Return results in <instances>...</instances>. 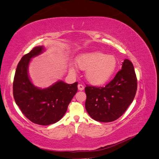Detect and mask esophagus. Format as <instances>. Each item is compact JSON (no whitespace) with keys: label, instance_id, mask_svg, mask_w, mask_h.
Returning <instances> with one entry per match:
<instances>
[{"label":"esophagus","instance_id":"obj_1","mask_svg":"<svg viewBox=\"0 0 159 159\" xmlns=\"http://www.w3.org/2000/svg\"><path fill=\"white\" fill-rule=\"evenodd\" d=\"M78 89L80 91H82V90L84 89V86L83 85H81V84H78Z\"/></svg>","mask_w":159,"mask_h":159}]
</instances>
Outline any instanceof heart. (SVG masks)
I'll list each match as a JSON object with an SVG mask.
<instances>
[{
  "mask_svg": "<svg viewBox=\"0 0 159 159\" xmlns=\"http://www.w3.org/2000/svg\"><path fill=\"white\" fill-rule=\"evenodd\" d=\"M117 59L113 55L93 52L81 54L76 59V65L81 70H85V76L89 83L93 85H102L111 78L117 68ZM70 70L77 71L75 66Z\"/></svg>",
  "mask_w": 159,
  "mask_h": 159,
  "instance_id": "obj_1",
  "label": "heart"
}]
</instances>
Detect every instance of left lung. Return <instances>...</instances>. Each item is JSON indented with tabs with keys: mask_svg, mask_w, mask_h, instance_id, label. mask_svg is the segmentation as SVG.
<instances>
[{
	"mask_svg": "<svg viewBox=\"0 0 159 159\" xmlns=\"http://www.w3.org/2000/svg\"><path fill=\"white\" fill-rule=\"evenodd\" d=\"M85 109L95 121L107 123L119 118L133 102L137 80L132 62L125 59L121 70L105 87L86 85Z\"/></svg>",
	"mask_w": 159,
	"mask_h": 159,
	"instance_id": "left-lung-1",
	"label": "left lung"
}]
</instances>
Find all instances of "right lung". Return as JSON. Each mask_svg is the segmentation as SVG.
I'll return each instance as SVG.
<instances>
[{"mask_svg":"<svg viewBox=\"0 0 159 159\" xmlns=\"http://www.w3.org/2000/svg\"><path fill=\"white\" fill-rule=\"evenodd\" d=\"M44 50L36 46L24 56L17 66L13 81V95L25 117L34 123L49 125L63 117L68 105L78 91V82L58 81L50 87L40 89L34 85L28 73L31 58Z\"/></svg>","mask_w":159,"mask_h":159,"instance_id":"obj_1","label":"right lung"}]
</instances>
